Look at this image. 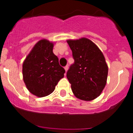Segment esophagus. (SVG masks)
Masks as SVG:
<instances>
[{
  "instance_id": "obj_1",
  "label": "esophagus",
  "mask_w": 133,
  "mask_h": 133,
  "mask_svg": "<svg viewBox=\"0 0 133 133\" xmlns=\"http://www.w3.org/2000/svg\"><path fill=\"white\" fill-rule=\"evenodd\" d=\"M68 69H69V66H66L65 67H64V70H65L66 72H67Z\"/></svg>"
}]
</instances>
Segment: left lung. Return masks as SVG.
Masks as SVG:
<instances>
[{
  "label": "left lung",
  "mask_w": 133,
  "mask_h": 133,
  "mask_svg": "<svg viewBox=\"0 0 133 133\" xmlns=\"http://www.w3.org/2000/svg\"><path fill=\"white\" fill-rule=\"evenodd\" d=\"M66 41L75 59L66 74L72 92L78 99L92 101L99 97L107 84L109 69L105 58L89 38Z\"/></svg>",
  "instance_id": "left-lung-1"
}]
</instances>
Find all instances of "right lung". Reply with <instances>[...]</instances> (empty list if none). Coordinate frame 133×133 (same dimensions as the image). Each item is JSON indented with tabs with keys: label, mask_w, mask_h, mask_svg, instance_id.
<instances>
[{
	"label": "right lung",
	"mask_w": 133,
	"mask_h": 133,
	"mask_svg": "<svg viewBox=\"0 0 133 133\" xmlns=\"http://www.w3.org/2000/svg\"><path fill=\"white\" fill-rule=\"evenodd\" d=\"M55 43L47 39L38 41L23 63V77L29 92L38 97L52 93L65 70L53 53Z\"/></svg>",
	"instance_id": "add662e5"
}]
</instances>
